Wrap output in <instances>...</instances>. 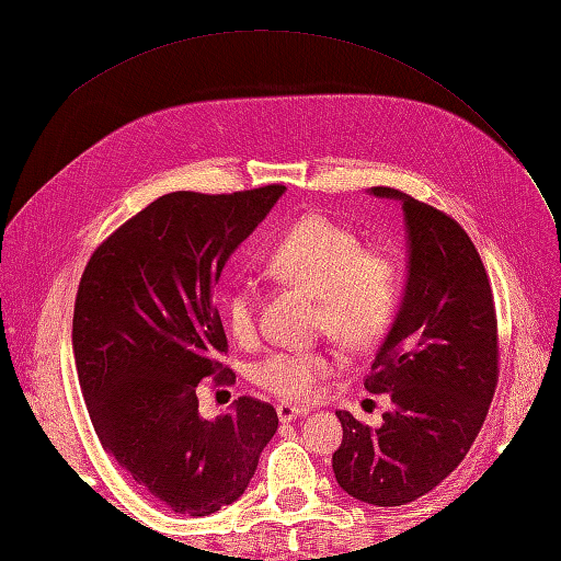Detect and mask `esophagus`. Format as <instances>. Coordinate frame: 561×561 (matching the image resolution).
Instances as JSON below:
<instances>
[{"label":"esophagus","instance_id":"esophagus-1","mask_svg":"<svg viewBox=\"0 0 561 561\" xmlns=\"http://www.w3.org/2000/svg\"><path fill=\"white\" fill-rule=\"evenodd\" d=\"M306 414H308V408H304V404H289V402L277 404V416L282 422H291L296 416H306Z\"/></svg>","mask_w":561,"mask_h":561}]
</instances>
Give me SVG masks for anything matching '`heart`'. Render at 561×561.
Segmentation results:
<instances>
[{"mask_svg":"<svg viewBox=\"0 0 561 561\" xmlns=\"http://www.w3.org/2000/svg\"><path fill=\"white\" fill-rule=\"evenodd\" d=\"M265 267L274 279L318 296V325L350 350H368L388 335L402 299L400 262L386 250H366L359 233L325 214H308L270 248ZM231 337L257 332V296L250 284L224 299ZM337 368L330 350H277L255 364V383L287 402L311 400L320 380Z\"/></svg>","mask_w":561,"mask_h":561,"instance_id":"b5f03b06","label":"heart"}]
</instances>
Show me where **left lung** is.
I'll list each match as a JSON object with an SVG mask.
<instances>
[{
	"label": "left lung",
	"instance_id": "8db88e82",
	"mask_svg": "<svg viewBox=\"0 0 561 561\" xmlns=\"http://www.w3.org/2000/svg\"><path fill=\"white\" fill-rule=\"evenodd\" d=\"M408 229V287L374 359L368 392L392 410L371 428L340 410L337 484L374 506H402L432 492L468 456L499 380L496 311L490 277L462 226L396 187Z\"/></svg>",
	"mask_w": 561,
	"mask_h": 561
}]
</instances>
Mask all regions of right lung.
I'll return each mask as SVG.
<instances>
[{
    "label": "right lung",
    "mask_w": 561,
    "mask_h": 561,
    "mask_svg": "<svg viewBox=\"0 0 561 561\" xmlns=\"http://www.w3.org/2000/svg\"><path fill=\"white\" fill-rule=\"evenodd\" d=\"M284 185L231 195L169 193L93 250L81 274L71 347L101 446L141 490L183 516L233 504L279 426L270 402L238 398L199 416L197 383L236 376L214 287Z\"/></svg>",
    "instance_id": "right-lung-1"
}]
</instances>
